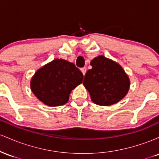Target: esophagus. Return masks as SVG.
I'll use <instances>...</instances> for the list:
<instances>
[{
  "label": "esophagus",
  "mask_w": 159,
  "mask_h": 159,
  "mask_svg": "<svg viewBox=\"0 0 159 159\" xmlns=\"http://www.w3.org/2000/svg\"><path fill=\"white\" fill-rule=\"evenodd\" d=\"M81 71L82 72V73H83L84 75L86 74V72H87V68L86 67H83V68L81 69Z\"/></svg>",
  "instance_id": "esophagus-1"
}]
</instances>
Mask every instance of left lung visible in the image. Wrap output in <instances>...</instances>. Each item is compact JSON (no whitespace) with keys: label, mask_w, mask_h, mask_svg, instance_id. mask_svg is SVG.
I'll list each match as a JSON object with an SVG mask.
<instances>
[{"label":"left lung","mask_w":159,"mask_h":159,"mask_svg":"<svg viewBox=\"0 0 159 159\" xmlns=\"http://www.w3.org/2000/svg\"><path fill=\"white\" fill-rule=\"evenodd\" d=\"M90 65L92 69L86 72L83 84L94 103L108 106L125 97L130 82L118 63L98 56L91 61Z\"/></svg>","instance_id":"left-lung-1"}]
</instances>
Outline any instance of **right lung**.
<instances>
[{"mask_svg":"<svg viewBox=\"0 0 159 159\" xmlns=\"http://www.w3.org/2000/svg\"><path fill=\"white\" fill-rule=\"evenodd\" d=\"M83 78L82 72L74 63L56 59L36 72L30 87L45 105L59 106L68 102L71 91L82 83Z\"/></svg>","mask_w":159,"mask_h":159,"instance_id":"obj_1","label":"right lung"}]
</instances>
